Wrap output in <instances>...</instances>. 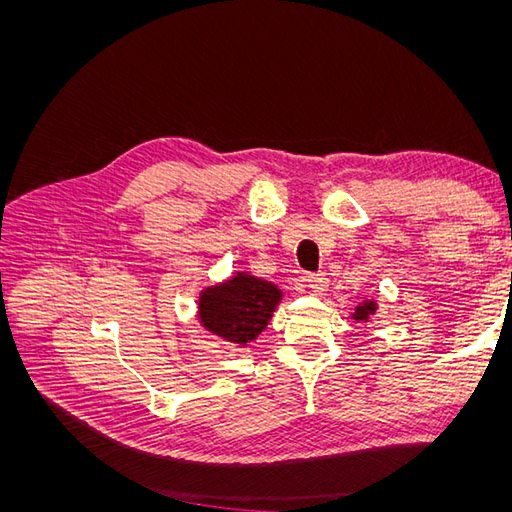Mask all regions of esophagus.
Masks as SVG:
<instances>
[{
	"label": "esophagus",
	"mask_w": 512,
	"mask_h": 512,
	"mask_svg": "<svg viewBox=\"0 0 512 512\" xmlns=\"http://www.w3.org/2000/svg\"><path fill=\"white\" fill-rule=\"evenodd\" d=\"M301 282L305 288H309L316 294H322L324 290H327V277H324L322 273H305L301 277Z\"/></svg>",
	"instance_id": "34e87169"
}]
</instances>
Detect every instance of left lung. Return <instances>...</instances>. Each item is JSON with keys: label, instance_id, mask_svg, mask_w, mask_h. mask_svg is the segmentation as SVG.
<instances>
[{"label": "left lung", "instance_id": "left-lung-1", "mask_svg": "<svg viewBox=\"0 0 512 512\" xmlns=\"http://www.w3.org/2000/svg\"><path fill=\"white\" fill-rule=\"evenodd\" d=\"M376 312H378L376 299H365L363 303L354 307V312L350 314V318L356 320V322H369L371 316H376Z\"/></svg>", "mask_w": 512, "mask_h": 512}]
</instances>
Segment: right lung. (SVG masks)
<instances>
[{"label":"right lung","instance_id":"add662e5","mask_svg":"<svg viewBox=\"0 0 512 512\" xmlns=\"http://www.w3.org/2000/svg\"><path fill=\"white\" fill-rule=\"evenodd\" d=\"M284 292L250 271H235L228 280L198 294V322L211 335L239 348L250 346L267 329Z\"/></svg>","mask_w":512,"mask_h":512}]
</instances>
